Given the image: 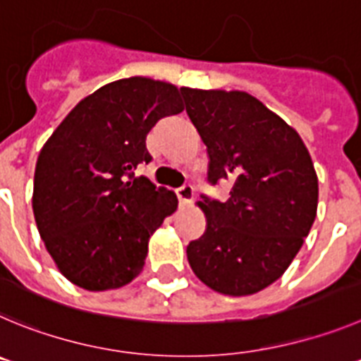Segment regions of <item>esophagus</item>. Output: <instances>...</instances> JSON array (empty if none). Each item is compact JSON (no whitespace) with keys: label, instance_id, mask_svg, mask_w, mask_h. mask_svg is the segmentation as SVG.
Instances as JSON below:
<instances>
[{"label":"esophagus","instance_id":"34e87169","mask_svg":"<svg viewBox=\"0 0 361 361\" xmlns=\"http://www.w3.org/2000/svg\"><path fill=\"white\" fill-rule=\"evenodd\" d=\"M176 194H178V200H180L181 204H188V203H190V201H192V197H194L192 185H183V187L178 188Z\"/></svg>","mask_w":361,"mask_h":361}]
</instances>
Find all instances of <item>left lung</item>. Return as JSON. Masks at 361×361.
Returning a JSON list of instances; mask_svg holds the SVG:
<instances>
[{"label": "left lung", "instance_id": "1", "mask_svg": "<svg viewBox=\"0 0 361 361\" xmlns=\"http://www.w3.org/2000/svg\"><path fill=\"white\" fill-rule=\"evenodd\" d=\"M188 118L209 152V181L230 197L197 201L203 235L188 264L217 293L245 297L284 274L317 217L318 178L300 135L246 92L181 87Z\"/></svg>", "mask_w": 361, "mask_h": 361}]
</instances>
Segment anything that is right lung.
Masks as SVG:
<instances>
[{
    "label": "right lung",
    "instance_id": "right-lung-1",
    "mask_svg": "<svg viewBox=\"0 0 361 361\" xmlns=\"http://www.w3.org/2000/svg\"><path fill=\"white\" fill-rule=\"evenodd\" d=\"M183 108L174 84L120 79L84 97L43 145L32 209L70 282L106 291L140 275L149 239L176 212L178 197L135 171L151 161L145 138L152 126Z\"/></svg>",
    "mask_w": 361,
    "mask_h": 361
}]
</instances>
